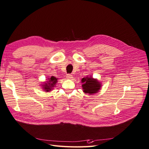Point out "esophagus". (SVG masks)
Listing matches in <instances>:
<instances>
[{
    "label": "esophagus",
    "mask_w": 149,
    "mask_h": 149,
    "mask_svg": "<svg viewBox=\"0 0 149 149\" xmlns=\"http://www.w3.org/2000/svg\"><path fill=\"white\" fill-rule=\"evenodd\" d=\"M66 77H67V79H72L73 77H72V75L71 74H67Z\"/></svg>",
    "instance_id": "esophagus-1"
}]
</instances>
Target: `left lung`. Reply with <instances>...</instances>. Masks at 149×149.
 <instances>
[{
  "mask_svg": "<svg viewBox=\"0 0 149 149\" xmlns=\"http://www.w3.org/2000/svg\"><path fill=\"white\" fill-rule=\"evenodd\" d=\"M81 83H83L82 87L84 92L85 93L93 94L98 92L100 89L101 85L98 81L93 79L92 77H86L81 79Z\"/></svg>",
  "mask_w": 149,
  "mask_h": 149,
  "instance_id": "1",
  "label": "left lung"
}]
</instances>
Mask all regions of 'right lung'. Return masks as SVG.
<instances>
[{"label": "right lung", "mask_w": 149, "mask_h": 149, "mask_svg": "<svg viewBox=\"0 0 149 149\" xmlns=\"http://www.w3.org/2000/svg\"><path fill=\"white\" fill-rule=\"evenodd\" d=\"M47 80L48 81L46 83H45V85H42L43 87H44L43 88H44L45 90H46V92H49V91H51L52 89L55 84L57 83V79L56 77H54V76H52Z\"/></svg>", "instance_id": "right-lung-1"}]
</instances>
